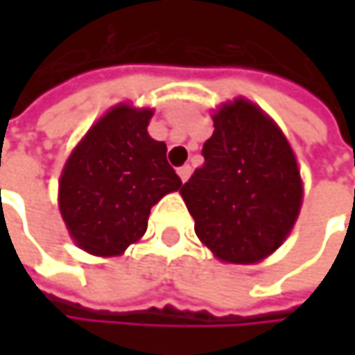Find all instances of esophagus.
I'll return each instance as SVG.
<instances>
[{
	"label": "esophagus",
	"mask_w": 355,
	"mask_h": 355,
	"mask_svg": "<svg viewBox=\"0 0 355 355\" xmlns=\"http://www.w3.org/2000/svg\"><path fill=\"white\" fill-rule=\"evenodd\" d=\"M177 173H178V177H180V180H182V182H187L189 177H191V166H189V164H184V166H180V168H178Z\"/></svg>",
	"instance_id": "esophagus-1"
}]
</instances>
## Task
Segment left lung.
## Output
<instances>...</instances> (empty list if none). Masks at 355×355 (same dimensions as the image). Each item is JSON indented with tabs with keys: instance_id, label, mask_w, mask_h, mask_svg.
<instances>
[{
	"instance_id": "8db88e82",
	"label": "left lung",
	"mask_w": 355,
	"mask_h": 355,
	"mask_svg": "<svg viewBox=\"0 0 355 355\" xmlns=\"http://www.w3.org/2000/svg\"><path fill=\"white\" fill-rule=\"evenodd\" d=\"M211 121L205 164L180 197L218 261L254 265L286 243L300 216V166L279 125L245 96L214 108Z\"/></svg>"
}]
</instances>
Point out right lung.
Returning <instances> with one entry per match:
<instances>
[{
    "label": "right lung",
    "mask_w": 355,
    "mask_h": 355,
    "mask_svg": "<svg viewBox=\"0 0 355 355\" xmlns=\"http://www.w3.org/2000/svg\"><path fill=\"white\" fill-rule=\"evenodd\" d=\"M154 108L119 103L84 133L59 177V214L73 245L119 257L141 241L152 205L182 187L166 144L148 133Z\"/></svg>",
    "instance_id": "add662e5"
}]
</instances>
